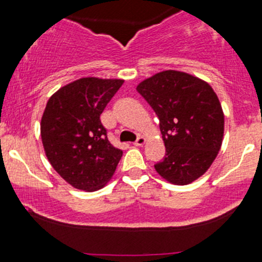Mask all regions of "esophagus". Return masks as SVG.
Listing matches in <instances>:
<instances>
[{
  "mask_svg": "<svg viewBox=\"0 0 262 262\" xmlns=\"http://www.w3.org/2000/svg\"><path fill=\"white\" fill-rule=\"evenodd\" d=\"M146 143V138H144V137H138V138H137V141L134 142V146H143V144Z\"/></svg>",
  "mask_w": 262,
  "mask_h": 262,
  "instance_id": "34e87169",
  "label": "esophagus"
}]
</instances>
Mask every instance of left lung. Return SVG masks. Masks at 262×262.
Instances as JSON below:
<instances>
[{
    "label": "left lung",
    "mask_w": 262,
    "mask_h": 262,
    "mask_svg": "<svg viewBox=\"0 0 262 262\" xmlns=\"http://www.w3.org/2000/svg\"><path fill=\"white\" fill-rule=\"evenodd\" d=\"M160 119L166 155L156 171L175 185L207 172L222 146L224 115L212 87L179 71H163L138 84Z\"/></svg>",
    "instance_id": "obj_1"
}]
</instances>
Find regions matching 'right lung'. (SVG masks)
Listing matches in <instances>:
<instances>
[{
  "instance_id": "add662e5",
  "label": "right lung",
  "mask_w": 262,
  "mask_h": 262,
  "mask_svg": "<svg viewBox=\"0 0 262 262\" xmlns=\"http://www.w3.org/2000/svg\"><path fill=\"white\" fill-rule=\"evenodd\" d=\"M123 80L86 77L58 90L40 124L50 165L73 187L96 191L112 179L123 150L113 146L100 115Z\"/></svg>"
}]
</instances>
